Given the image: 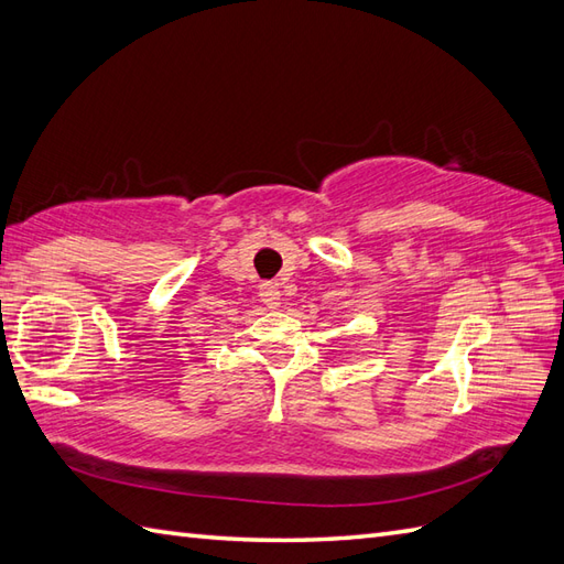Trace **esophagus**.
Returning a JSON list of instances; mask_svg holds the SVG:
<instances>
[{
    "label": "esophagus",
    "mask_w": 564,
    "mask_h": 564,
    "mask_svg": "<svg viewBox=\"0 0 564 564\" xmlns=\"http://www.w3.org/2000/svg\"><path fill=\"white\" fill-rule=\"evenodd\" d=\"M259 297H261V303H264L267 307H279V305H281V291H279V285L271 283V281L259 285Z\"/></svg>",
    "instance_id": "34e87169"
}]
</instances>
